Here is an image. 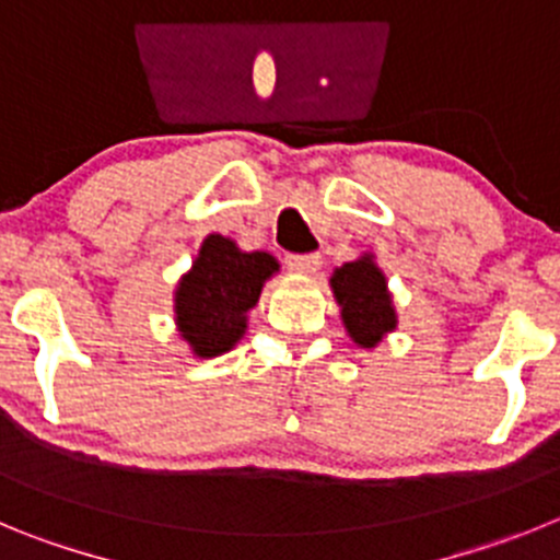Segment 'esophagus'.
I'll list each match as a JSON object with an SVG mask.
<instances>
[{
  "instance_id": "34e87169",
  "label": "esophagus",
  "mask_w": 560,
  "mask_h": 560,
  "mask_svg": "<svg viewBox=\"0 0 560 560\" xmlns=\"http://www.w3.org/2000/svg\"><path fill=\"white\" fill-rule=\"evenodd\" d=\"M287 268H290L292 273L310 276L320 268V256L317 254H292V256H287Z\"/></svg>"
}]
</instances>
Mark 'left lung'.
Listing matches in <instances>:
<instances>
[{
	"label": "left lung",
	"mask_w": 560,
	"mask_h": 560,
	"mask_svg": "<svg viewBox=\"0 0 560 560\" xmlns=\"http://www.w3.org/2000/svg\"><path fill=\"white\" fill-rule=\"evenodd\" d=\"M329 284L340 304L342 324L357 346L374 349L387 331L396 329V310L387 292V281L371 256L346 261L331 273Z\"/></svg>",
	"instance_id": "8db88e82"
}]
</instances>
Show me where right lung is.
I'll use <instances>...</instances> for the list:
<instances>
[{"instance_id": "right-lung-1", "label": "right lung", "mask_w": 560, "mask_h": 560, "mask_svg": "<svg viewBox=\"0 0 560 560\" xmlns=\"http://www.w3.org/2000/svg\"><path fill=\"white\" fill-rule=\"evenodd\" d=\"M276 270L279 261L270 254H245L229 236H206L175 290V324L195 354L218 357L245 335L248 312Z\"/></svg>"}]
</instances>
